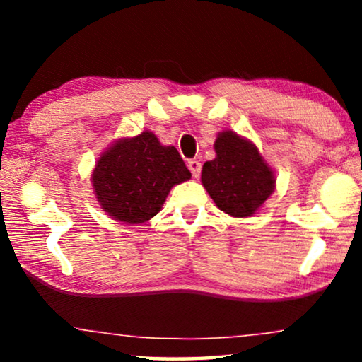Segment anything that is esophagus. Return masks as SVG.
I'll return each mask as SVG.
<instances>
[{"label":"esophagus","instance_id":"esophagus-1","mask_svg":"<svg viewBox=\"0 0 362 362\" xmlns=\"http://www.w3.org/2000/svg\"><path fill=\"white\" fill-rule=\"evenodd\" d=\"M187 168H189V170H191L192 176L199 177V175H201V163L199 161H197V160H189V161H187Z\"/></svg>","mask_w":362,"mask_h":362}]
</instances>
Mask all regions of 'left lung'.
<instances>
[{
  "label": "left lung",
  "instance_id": "1",
  "mask_svg": "<svg viewBox=\"0 0 362 362\" xmlns=\"http://www.w3.org/2000/svg\"><path fill=\"white\" fill-rule=\"evenodd\" d=\"M216 158L202 166L201 181L221 211L234 217H249L275 189L274 171L254 143L222 132L214 143Z\"/></svg>",
  "mask_w": 362,
  "mask_h": 362
}]
</instances>
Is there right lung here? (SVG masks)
I'll return each mask as SVG.
<instances>
[{
    "label": "right lung",
    "mask_w": 362,
    "mask_h": 362,
    "mask_svg": "<svg viewBox=\"0 0 362 362\" xmlns=\"http://www.w3.org/2000/svg\"><path fill=\"white\" fill-rule=\"evenodd\" d=\"M189 177L175 146H163L151 132H143L117 141L98 158L92 185L108 216L141 224L161 211L173 186Z\"/></svg>",
    "instance_id": "obj_1"
}]
</instances>
